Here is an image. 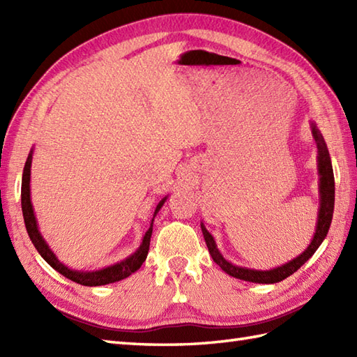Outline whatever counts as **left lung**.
Masks as SVG:
<instances>
[{
  "label": "left lung",
  "mask_w": 357,
  "mask_h": 357,
  "mask_svg": "<svg viewBox=\"0 0 357 357\" xmlns=\"http://www.w3.org/2000/svg\"><path fill=\"white\" fill-rule=\"evenodd\" d=\"M310 126H312V133L317 147V172H319V195H321V207H319V211H317L316 233L312 242H310V245L307 247L304 253H301L298 257H294V259L280 265V267H276L273 270H253L247 267H238V265H233L231 262L225 261V257L219 253L213 236L208 233L206 225L201 222L202 234L208 247V252L211 257H213V261L227 273V275H230L236 279L248 280V282H256V284L280 282V280H284L285 278L291 276L294 271H298L302 265H304L310 257L314 255L316 250L322 244L325 236H327L331 219H333V210H335V174H333L331 159H330L327 144L324 141V136L321 135L319 128L316 127L314 123H312Z\"/></svg>",
  "instance_id": "8db88e82"
}]
</instances>
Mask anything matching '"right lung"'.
I'll return each instance as SVG.
<instances>
[{"label": "right lung", "mask_w": 357, "mask_h": 357, "mask_svg": "<svg viewBox=\"0 0 357 357\" xmlns=\"http://www.w3.org/2000/svg\"><path fill=\"white\" fill-rule=\"evenodd\" d=\"M32 155L33 150H30V153L27 156V161L24 165V172H22V181H21V208H22V216H24V224H26V230L29 233V238L32 241V244L38 250V253L43 256V259L47 262L52 268H55L58 273H61L63 276L67 279L73 280V282L86 285V287H98V285H105V284H112V282H118L121 279H126L138 270L142 262L146 261V257L149 255V247H150V238H151V231H153V221L155 216L164 206V202L167 201V196L159 201L156 206L153 219H151V224L149 227V230L146 231L142 238V242L139 248L136 252L128 256L127 259L121 261L115 265H110L107 268L102 270H96V271H78V270H70L69 267H66L63 262L58 261V257L55 253L49 248L47 242L44 241L41 236L40 230H38V224H36V218L33 213V206L32 201H30V165H32Z\"/></svg>", "instance_id": "right-lung-1"}]
</instances>
